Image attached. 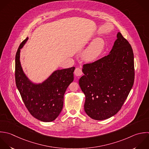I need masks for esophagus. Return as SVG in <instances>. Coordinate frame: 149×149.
Here are the masks:
<instances>
[{
	"mask_svg": "<svg viewBox=\"0 0 149 149\" xmlns=\"http://www.w3.org/2000/svg\"><path fill=\"white\" fill-rule=\"evenodd\" d=\"M74 74L77 77H79L81 75H82V70H81V68H76L75 71H74Z\"/></svg>",
	"mask_w": 149,
	"mask_h": 149,
	"instance_id": "esophagus-1",
	"label": "esophagus"
}]
</instances>
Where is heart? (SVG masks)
I'll return each instance as SVG.
<instances>
[{
    "mask_svg": "<svg viewBox=\"0 0 149 149\" xmlns=\"http://www.w3.org/2000/svg\"><path fill=\"white\" fill-rule=\"evenodd\" d=\"M104 41L102 38L95 39L82 53L83 58L89 62L96 60L102 54L104 47Z\"/></svg>",
    "mask_w": 149,
    "mask_h": 149,
    "instance_id": "heart-1",
    "label": "heart"
}]
</instances>
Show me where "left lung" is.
I'll use <instances>...</instances> for the list:
<instances>
[{
	"mask_svg": "<svg viewBox=\"0 0 149 149\" xmlns=\"http://www.w3.org/2000/svg\"><path fill=\"white\" fill-rule=\"evenodd\" d=\"M110 53L83 65L79 80L85 95L84 110L95 120L109 118L121 109L134 82V56L132 47L120 32Z\"/></svg>",
	"mask_w": 149,
	"mask_h": 149,
	"instance_id": "obj_1",
	"label": "left lung"
}]
</instances>
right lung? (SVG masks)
Masks as SVG:
<instances>
[{"mask_svg":"<svg viewBox=\"0 0 149 149\" xmlns=\"http://www.w3.org/2000/svg\"><path fill=\"white\" fill-rule=\"evenodd\" d=\"M28 39L22 41L15 54L16 86L30 114L41 121L51 122L63 109L64 95L74 80L75 67L56 70L43 82L33 83L24 72L19 60L20 50Z\"/></svg>","mask_w":149,"mask_h":149,"instance_id":"right-lung-1","label":"right lung"}]
</instances>
